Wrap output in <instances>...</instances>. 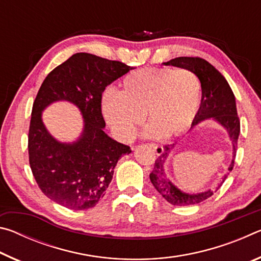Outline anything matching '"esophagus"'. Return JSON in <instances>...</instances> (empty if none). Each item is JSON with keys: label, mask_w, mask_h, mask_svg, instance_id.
<instances>
[{"label": "esophagus", "mask_w": 261, "mask_h": 261, "mask_svg": "<svg viewBox=\"0 0 261 261\" xmlns=\"http://www.w3.org/2000/svg\"><path fill=\"white\" fill-rule=\"evenodd\" d=\"M149 146H151L153 148V151L155 152L156 155H161V154L163 153V147L161 146V145H158V144H149Z\"/></svg>", "instance_id": "34e87169"}]
</instances>
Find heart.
<instances>
[{"mask_svg":"<svg viewBox=\"0 0 261 261\" xmlns=\"http://www.w3.org/2000/svg\"><path fill=\"white\" fill-rule=\"evenodd\" d=\"M201 90L200 78L190 69H139L122 79L120 93L105 92L101 108L118 139H131L145 114L149 135L170 138L192 124Z\"/></svg>","mask_w":261,"mask_h":261,"instance_id":"b5f03b06","label":"heart"}]
</instances>
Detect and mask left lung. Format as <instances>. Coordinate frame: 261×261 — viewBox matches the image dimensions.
Instances as JSON below:
<instances>
[{
    "instance_id": "obj_1",
    "label": "left lung",
    "mask_w": 261,
    "mask_h": 261,
    "mask_svg": "<svg viewBox=\"0 0 261 261\" xmlns=\"http://www.w3.org/2000/svg\"><path fill=\"white\" fill-rule=\"evenodd\" d=\"M166 65L190 69L198 74L201 82V103L200 108L194 117L192 126L197 125L201 121L207 118H214L218 121L224 129H227L229 137L232 141L233 147V159L229 166L228 170L231 171L235 163V156L237 151V140L241 131V123L237 115L235 95H233L230 86L219 70H216L213 65L206 60L200 57H176L165 63ZM174 145H166L165 151L160 156H158L154 163V169L149 174V178L156 189V191L174 206H188L196 205L199 202L208 199L213 196L212 190H207L205 192L197 194L184 193L178 190L170 182L169 178L166 177L165 174V162L167 160L168 153L174 148ZM227 174L223 176V180L227 178ZM222 183L219 184V188Z\"/></svg>"
}]
</instances>
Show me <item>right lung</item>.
<instances>
[{
  "mask_svg": "<svg viewBox=\"0 0 261 261\" xmlns=\"http://www.w3.org/2000/svg\"><path fill=\"white\" fill-rule=\"evenodd\" d=\"M132 69L120 61L77 53L41 84L31 115L29 161L38 187L50 200L83 211L94 207L105 196L118 159L131 153V148L105 134L101 99L106 86ZM59 99L76 104L86 120L76 143H59L42 123V110Z\"/></svg>",
  "mask_w": 261,
  "mask_h": 261,
  "instance_id": "right-lung-1",
  "label": "right lung"
}]
</instances>
